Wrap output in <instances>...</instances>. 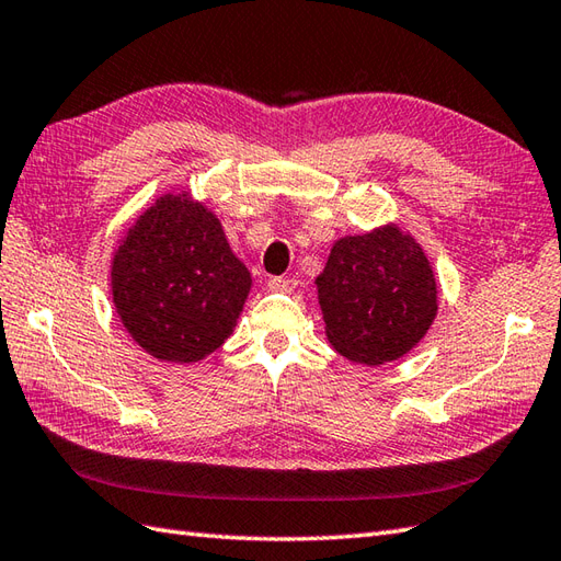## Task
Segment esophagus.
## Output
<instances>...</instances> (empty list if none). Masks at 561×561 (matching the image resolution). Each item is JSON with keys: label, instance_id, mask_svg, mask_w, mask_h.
I'll use <instances>...</instances> for the list:
<instances>
[{"label": "esophagus", "instance_id": "esophagus-1", "mask_svg": "<svg viewBox=\"0 0 561 561\" xmlns=\"http://www.w3.org/2000/svg\"><path fill=\"white\" fill-rule=\"evenodd\" d=\"M295 285H297L295 278H285V276H273L268 280V288L276 293H290V290H295Z\"/></svg>", "mask_w": 561, "mask_h": 561}]
</instances>
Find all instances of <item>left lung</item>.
I'll return each instance as SVG.
<instances>
[{
	"label": "left lung",
	"instance_id": "1",
	"mask_svg": "<svg viewBox=\"0 0 561 561\" xmlns=\"http://www.w3.org/2000/svg\"><path fill=\"white\" fill-rule=\"evenodd\" d=\"M317 288L331 345L363 365L405 355L437 314L430 261L393 226L335 242Z\"/></svg>",
	"mask_w": 561,
	"mask_h": 561
}]
</instances>
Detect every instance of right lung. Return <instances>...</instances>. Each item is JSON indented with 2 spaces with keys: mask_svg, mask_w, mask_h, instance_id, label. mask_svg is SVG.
I'll return each mask as SVG.
<instances>
[{
  "mask_svg": "<svg viewBox=\"0 0 561 561\" xmlns=\"http://www.w3.org/2000/svg\"><path fill=\"white\" fill-rule=\"evenodd\" d=\"M249 285L218 218L186 194L158 198L112 261V297L124 329L168 363H196L218 351Z\"/></svg>",
  "mask_w": 561,
  "mask_h": 561,
  "instance_id": "add662e5",
  "label": "right lung"
}]
</instances>
